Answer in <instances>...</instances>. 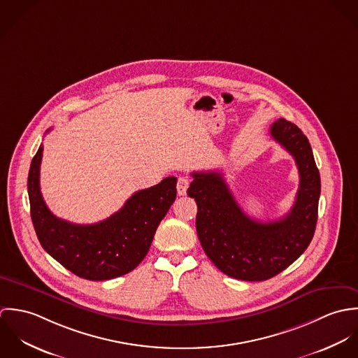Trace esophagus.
<instances>
[{
  "label": "esophagus",
  "mask_w": 358,
  "mask_h": 358,
  "mask_svg": "<svg viewBox=\"0 0 358 358\" xmlns=\"http://www.w3.org/2000/svg\"><path fill=\"white\" fill-rule=\"evenodd\" d=\"M189 185H190V179H187V178H185V176L179 178V179H178V186H176L178 194H179V196H185L186 192H187Z\"/></svg>",
  "instance_id": "34e87169"
}]
</instances>
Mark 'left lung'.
<instances>
[{
	"mask_svg": "<svg viewBox=\"0 0 358 358\" xmlns=\"http://www.w3.org/2000/svg\"><path fill=\"white\" fill-rule=\"evenodd\" d=\"M270 135L295 158L301 178L284 217L259 222L245 215L216 171L193 172L187 189L199 208L196 229L205 254L220 271L243 281H264L285 270L306 251L317 224L321 180L308 139L284 118L273 122Z\"/></svg>",
	"mask_w": 358,
	"mask_h": 358,
	"instance_id": "obj_1",
	"label": "left lung"
}]
</instances>
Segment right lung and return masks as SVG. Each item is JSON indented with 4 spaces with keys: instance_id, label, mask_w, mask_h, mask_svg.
Returning <instances> with one entry per match:
<instances>
[{
    "instance_id": "right-lung-1",
    "label": "right lung",
    "mask_w": 358,
    "mask_h": 358,
    "mask_svg": "<svg viewBox=\"0 0 358 358\" xmlns=\"http://www.w3.org/2000/svg\"><path fill=\"white\" fill-rule=\"evenodd\" d=\"M50 132V129L47 131ZM43 145L27 179L30 215L40 244L76 275L104 281L132 271L148 255L155 230L176 199V178L139 190L110 217L94 224H76L56 217L40 190Z\"/></svg>"
}]
</instances>
